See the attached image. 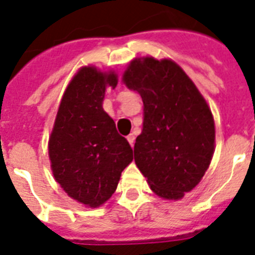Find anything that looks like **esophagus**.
Wrapping results in <instances>:
<instances>
[{
	"instance_id": "34e87169",
	"label": "esophagus",
	"mask_w": 255,
	"mask_h": 255,
	"mask_svg": "<svg viewBox=\"0 0 255 255\" xmlns=\"http://www.w3.org/2000/svg\"><path fill=\"white\" fill-rule=\"evenodd\" d=\"M127 140H128V142H129V145H131V146H133V144H134V134H128L127 136Z\"/></svg>"
}]
</instances>
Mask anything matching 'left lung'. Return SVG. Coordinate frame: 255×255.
Masks as SVG:
<instances>
[{"instance_id": "8db88e82", "label": "left lung", "mask_w": 255, "mask_h": 255, "mask_svg": "<svg viewBox=\"0 0 255 255\" xmlns=\"http://www.w3.org/2000/svg\"><path fill=\"white\" fill-rule=\"evenodd\" d=\"M123 83L144 102L142 132L133 149L136 166L157 196L180 200L210 166L215 145L210 108L171 59L134 58Z\"/></svg>"}]
</instances>
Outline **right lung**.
Returning a JSON list of instances; mask_svg holds the SVG:
<instances>
[{
    "instance_id": "add662e5",
    "label": "right lung",
    "mask_w": 255,
    "mask_h": 255,
    "mask_svg": "<svg viewBox=\"0 0 255 255\" xmlns=\"http://www.w3.org/2000/svg\"><path fill=\"white\" fill-rule=\"evenodd\" d=\"M117 74L81 67L66 88L49 138V158L57 183L68 196L98 207L113 196L122 171L133 159L128 141L102 108Z\"/></svg>"
}]
</instances>
